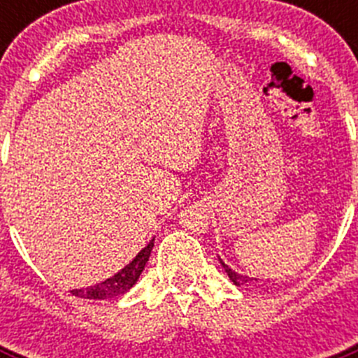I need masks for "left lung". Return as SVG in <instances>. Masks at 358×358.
<instances>
[{
  "label": "left lung",
  "mask_w": 358,
  "mask_h": 358,
  "mask_svg": "<svg viewBox=\"0 0 358 358\" xmlns=\"http://www.w3.org/2000/svg\"><path fill=\"white\" fill-rule=\"evenodd\" d=\"M218 260H220V258H218ZM220 264H222L224 271H226V273H227V276H229V280L233 281V283H235L236 287H240V285H245V283H251V281H256V278H255V280H252V278H249V276H243V274H238V273H235V271H233V268H231V267H227V265L224 264L222 260H220Z\"/></svg>",
  "instance_id": "obj_1"
}]
</instances>
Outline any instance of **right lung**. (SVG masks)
I'll return each mask as SVG.
<instances>
[{"mask_svg":"<svg viewBox=\"0 0 358 358\" xmlns=\"http://www.w3.org/2000/svg\"><path fill=\"white\" fill-rule=\"evenodd\" d=\"M152 248H154V238L147 243V248H143L138 252V256H136L131 264L125 265L115 276L107 278L102 283H96L93 287H87V289L71 290V294L77 297H84V299H110V297L122 296V294L129 292L132 289V285L138 281L140 274L143 273L145 264L148 262Z\"/></svg>","mask_w":358,"mask_h":358,"instance_id":"right-lung-1","label":"right lung"}]
</instances>
